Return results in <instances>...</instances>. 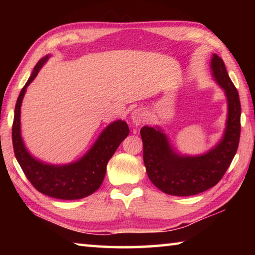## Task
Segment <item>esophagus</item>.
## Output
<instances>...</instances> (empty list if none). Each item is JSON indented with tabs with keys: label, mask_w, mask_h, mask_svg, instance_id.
Wrapping results in <instances>:
<instances>
[{
	"label": "esophagus",
	"mask_w": 255,
	"mask_h": 255,
	"mask_svg": "<svg viewBox=\"0 0 255 255\" xmlns=\"http://www.w3.org/2000/svg\"><path fill=\"white\" fill-rule=\"evenodd\" d=\"M131 120H132V123L136 125V126H139V125H143L147 122V114H146L145 110L139 109V108H138V109L132 111Z\"/></svg>",
	"instance_id": "esophagus-1"
}]
</instances>
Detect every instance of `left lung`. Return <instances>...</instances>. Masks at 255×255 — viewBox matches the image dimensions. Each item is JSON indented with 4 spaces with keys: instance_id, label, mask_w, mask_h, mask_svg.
Segmentation results:
<instances>
[{
    "instance_id": "obj_1",
    "label": "left lung",
    "mask_w": 255,
    "mask_h": 255,
    "mask_svg": "<svg viewBox=\"0 0 255 255\" xmlns=\"http://www.w3.org/2000/svg\"><path fill=\"white\" fill-rule=\"evenodd\" d=\"M211 70L225 90L228 118L225 135L214 149L197 157L179 156L171 149L165 135L153 127L140 129L143 158L149 180L161 191L172 196H193L215 187L234 158L241 135L239 92L227 74L224 60L213 56Z\"/></svg>"
}]
</instances>
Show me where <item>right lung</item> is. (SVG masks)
<instances>
[{
    "label": "right lung",
    "instance_id": "1",
    "mask_svg": "<svg viewBox=\"0 0 255 255\" xmlns=\"http://www.w3.org/2000/svg\"><path fill=\"white\" fill-rule=\"evenodd\" d=\"M48 56L37 63L31 76L21 90L16 100L12 125V143L14 155L29 182L46 196L63 200L82 199L100 188L105 179L107 164L122 141L128 136V125L118 120L109 125L98 138L97 143L80 161L63 166L44 164L34 159L25 149L20 135V109L25 89L37 76Z\"/></svg>",
    "mask_w": 255,
    "mask_h": 255
}]
</instances>
